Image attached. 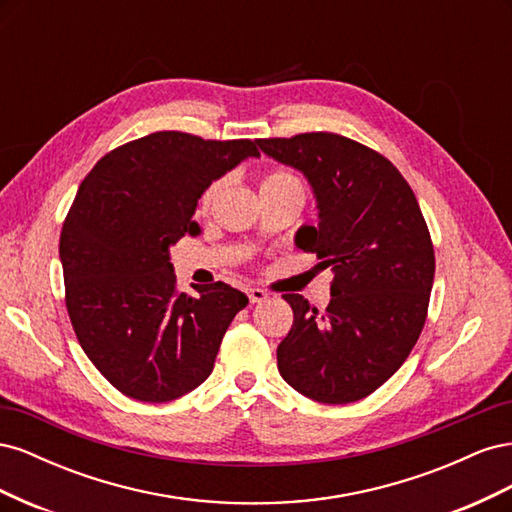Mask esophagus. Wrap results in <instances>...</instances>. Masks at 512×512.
<instances>
[{"instance_id": "esophagus-1", "label": "esophagus", "mask_w": 512, "mask_h": 512, "mask_svg": "<svg viewBox=\"0 0 512 512\" xmlns=\"http://www.w3.org/2000/svg\"><path fill=\"white\" fill-rule=\"evenodd\" d=\"M245 292H247V299H250V303H262L269 297V294L260 288H247Z\"/></svg>"}]
</instances>
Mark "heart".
Instances as JSON below:
<instances>
[{
  "label": "heart",
  "mask_w": 512,
  "mask_h": 512,
  "mask_svg": "<svg viewBox=\"0 0 512 512\" xmlns=\"http://www.w3.org/2000/svg\"><path fill=\"white\" fill-rule=\"evenodd\" d=\"M222 185H224L222 179L211 181L207 185L205 192L200 194V200H198L200 211H207L213 205V200L218 198V194L222 192ZM262 192H297V194L303 196L305 188H303V181L297 175H294L292 170H288V168H271L260 179V194Z\"/></svg>",
  "instance_id": "1"
}]
</instances>
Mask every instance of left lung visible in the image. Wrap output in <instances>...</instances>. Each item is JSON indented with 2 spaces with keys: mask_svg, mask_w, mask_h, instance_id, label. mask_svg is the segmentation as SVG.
<instances>
[{
  "mask_svg": "<svg viewBox=\"0 0 512 512\" xmlns=\"http://www.w3.org/2000/svg\"><path fill=\"white\" fill-rule=\"evenodd\" d=\"M258 147L312 185L318 226L299 228L297 245L333 271L324 309L284 294L294 320L277 369L320 404L359 401L404 365L425 327L436 256L421 207L389 160L342 134L260 138Z\"/></svg>",
  "mask_w": 512,
  "mask_h": 512,
  "instance_id": "left-lung-1",
  "label": "left lung"
}]
</instances>
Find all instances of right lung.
<instances>
[{"instance_id":"add662e5","label":"right lung","mask_w":512,"mask_h":512,"mask_svg":"<svg viewBox=\"0 0 512 512\" xmlns=\"http://www.w3.org/2000/svg\"><path fill=\"white\" fill-rule=\"evenodd\" d=\"M256 141L153 132L108 151L83 179L59 237L66 307L89 361L117 391L162 404L213 371L247 297L224 282L177 290L170 245L198 235V198Z\"/></svg>"}]
</instances>
